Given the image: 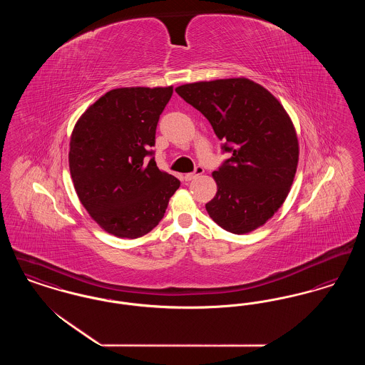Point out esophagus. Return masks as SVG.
<instances>
[{"instance_id": "1", "label": "esophagus", "mask_w": 365, "mask_h": 365, "mask_svg": "<svg viewBox=\"0 0 365 365\" xmlns=\"http://www.w3.org/2000/svg\"><path fill=\"white\" fill-rule=\"evenodd\" d=\"M202 174H204V168H201V167H197L194 173L185 175V176H183V179H185L186 182H190V180H192V179H195L197 176H200V175Z\"/></svg>"}]
</instances>
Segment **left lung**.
<instances>
[{"label": "left lung", "mask_w": 365, "mask_h": 365, "mask_svg": "<svg viewBox=\"0 0 365 365\" xmlns=\"http://www.w3.org/2000/svg\"><path fill=\"white\" fill-rule=\"evenodd\" d=\"M232 156L212 176L216 195L209 216L232 234L264 226L283 205L294 180L299 146L294 124L278 98L247 78L178 86Z\"/></svg>", "instance_id": "left-lung-1"}]
</instances>
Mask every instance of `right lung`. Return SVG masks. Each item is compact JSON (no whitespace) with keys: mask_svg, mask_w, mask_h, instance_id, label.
<instances>
[{"mask_svg":"<svg viewBox=\"0 0 365 365\" xmlns=\"http://www.w3.org/2000/svg\"><path fill=\"white\" fill-rule=\"evenodd\" d=\"M174 87H118L90 105L70 140V173L79 201L104 231L135 240L163 219L180 182L158 170L160 115Z\"/></svg>","mask_w":365,"mask_h":365,"instance_id":"add662e5","label":"right lung"}]
</instances>
